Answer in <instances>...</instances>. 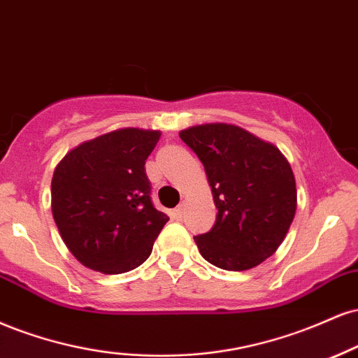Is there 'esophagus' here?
<instances>
[{
    "mask_svg": "<svg viewBox=\"0 0 358 358\" xmlns=\"http://www.w3.org/2000/svg\"><path fill=\"white\" fill-rule=\"evenodd\" d=\"M182 213H184V206L180 204V206H178V208L174 209V211H172V220H176V221L182 220Z\"/></svg>",
    "mask_w": 358,
    "mask_h": 358,
    "instance_id": "34e87169",
    "label": "esophagus"
}]
</instances>
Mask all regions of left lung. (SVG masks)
I'll return each instance as SVG.
<instances>
[{
	"label": "left lung",
	"instance_id": "left-lung-1",
	"mask_svg": "<svg viewBox=\"0 0 358 358\" xmlns=\"http://www.w3.org/2000/svg\"><path fill=\"white\" fill-rule=\"evenodd\" d=\"M179 137L203 162L217 208L194 241L206 262L245 271L278 250L296 211L295 176L283 154L245 129L204 124Z\"/></svg>",
	"mask_w": 358,
	"mask_h": 358
}]
</instances>
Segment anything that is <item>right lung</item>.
Segmentation results:
<instances>
[{
	"label": "right lung",
	"mask_w": 358,
	"mask_h": 358,
	"mask_svg": "<svg viewBox=\"0 0 358 358\" xmlns=\"http://www.w3.org/2000/svg\"><path fill=\"white\" fill-rule=\"evenodd\" d=\"M159 137L157 130H113L75 147L55 169L53 220L83 266L119 275L152 253L169 221L155 209L145 174Z\"/></svg>",
	"instance_id": "add662e5"
}]
</instances>
